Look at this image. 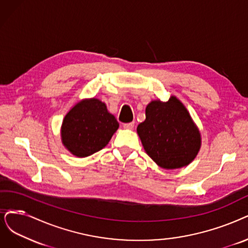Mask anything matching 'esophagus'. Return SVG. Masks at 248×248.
<instances>
[{"mask_svg":"<svg viewBox=\"0 0 248 248\" xmlns=\"http://www.w3.org/2000/svg\"><path fill=\"white\" fill-rule=\"evenodd\" d=\"M123 127L124 129H133L134 127V122H131V123H127V124H123Z\"/></svg>","mask_w":248,"mask_h":248,"instance_id":"obj_1","label":"esophagus"}]
</instances>
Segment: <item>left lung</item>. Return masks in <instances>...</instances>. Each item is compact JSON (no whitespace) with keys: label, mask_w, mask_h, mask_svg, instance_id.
<instances>
[{"label":"left lung","mask_w":248,"mask_h":248,"mask_svg":"<svg viewBox=\"0 0 248 248\" xmlns=\"http://www.w3.org/2000/svg\"><path fill=\"white\" fill-rule=\"evenodd\" d=\"M136 130L145 153L166 170L188 166L202 146L199 127L175 95H171L167 102L157 98L148 104L145 120Z\"/></svg>","instance_id":"8db88e82"}]
</instances>
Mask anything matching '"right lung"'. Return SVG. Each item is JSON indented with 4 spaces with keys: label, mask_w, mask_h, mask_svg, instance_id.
Listing matches in <instances>:
<instances>
[{
    "label": "right lung",
    "mask_w": 248,
    "mask_h": 248,
    "mask_svg": "<svg viewBox=\"0 0 248 248\" xmlns=\"http://www.w3.org/2000/svg\"><path fill=\"white\" fill-rule=\"evenodd\" d=\"M119 128L114 115L98 98H84L75 104L63 119L61 140L68 152L86 157L101 151Z\"/></svg>",
    "instance_id": "add662e5"
}]
</instances>
